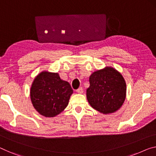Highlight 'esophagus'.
Instances as JSON below:
<instances>
[{"label":"esophagus","instance_id":"obj_1","mask_svg":"<svg viewBox=\"0 0 156 156\" xmlns=\"http://www.w3.org/2000/svg\"><path fill=\"white\" fill-rule=\"evenodd\" d=\"M76 92H77L78 93H79V94H81V93L83 92V87L78 88V89L76 90Z\"/></svg>","mask_w":156,"mask_h":156}]
</instances>
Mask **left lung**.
I'll return each instance as SVG.
<instances>
[{
  "label": "left lung",
  "instance_id": "1",
  "mask_svg": "<svg viewBox=\"0 0 156 156\" xmlns=\"http://www.w3.org/2000/svg\"><path fill=\"white\" fill-rule=\"evenodd\" d=\"M87 99L90 106L103 114L118 111L126 97V83L122 74L113 67L94 71L89 78Z\"/></svg>",
  "mask_w": 156,
  "mask_h": 156
}]
</instances>
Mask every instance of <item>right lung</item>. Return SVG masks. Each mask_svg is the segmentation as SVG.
I'll return each instance as SVG.
<instances>
[{
    "instance_id": "right-lung-1",
    "label": "right lung",
    "mask_w": 156,
    "mask_h": 156,
    "mask_svg": "<svg viewBox=\"0 0 156 156\" xmlns=\"http://www.w3.org/2000/svg\"><path fill=\"white\" fill-rule=\"evenodd\" d=\"M73 90L58 73L42 71L32 83L30 97L35 109L45 117H55L69 104Z\"/></svg>"
}]
</instances>
